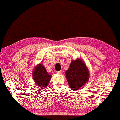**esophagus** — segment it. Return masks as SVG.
Returning a JSON list of instances; mask_svg holds the SVG:
<instances>
[{"label":"esophagus","mask_w":120,"mask_h":120,"mask_svg":"<svg viewBox=\"0 0 120 120\" xmlns=\"http://www.w3.org/2000/svg\"><path fill=\"white\" fill-rule=\"evenodd\" d=\"M56 73H57V74H62L63 72H62V71H57Z\"/></svg>","instance_id":"34e87169"}]
</instances>
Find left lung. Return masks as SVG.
Listing matches in <instances>:
<instances>
[{"mask_svg": "<svg viewBox=\"0 0 120 120\" xmlns=\"http://www.w3.org/2000/svg\"><path fill=\"white\" fill-rule=\"evenodd\" d=\"M65 74L69 86L74 91L79 89L89 80V70L79 58L71 61Z\"/></svg>", "mask_w": 120, "mask_h": 120, "instance_id": "8db88e82", "label": "left lung"}]
</instances>
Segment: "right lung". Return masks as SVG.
<instances>
[{"instance_id": "1", "label": "right lung", "mask_w": 120, "mask_h": 120, "mask_svg": "<svg viewBox=\"0 0 120 120\" xmlns=\"http://www.w3.org/2000/svg\"><path fill=\"white\" fill-rule=\"evenodd\" d=\"M32 74L33 80L38 86L42 89L47 87L51 80V76L47 73L43 65L38 64L35 67Z\"/></svg>"}]
</instances>
